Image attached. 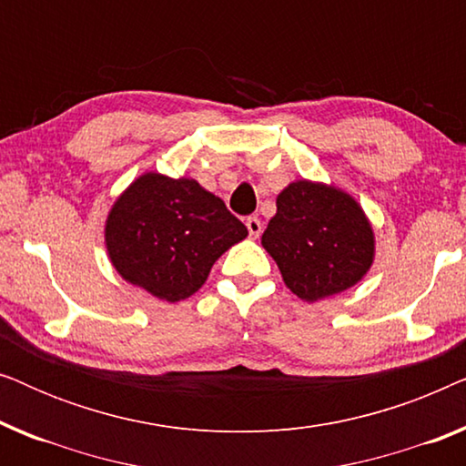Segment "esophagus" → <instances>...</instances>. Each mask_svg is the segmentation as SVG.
<instances>
[{
    "label": "esophagus",
    "mask_w": 466,
    "mask_h": 466,
    "mask_svg": "<svg viewBox=\"0 0 466 466\" xmlns=\"http://www.w3.org/2000/svg\"><path fill=\"white\" fill-rule=\"evenodd\" d=\"M246 227H248V233H250V238H254V239L263 233V222H260L257 216H250V218L246 220Z\"/></svg>",
    "instance_id": "obj_1"
}]
</instances>
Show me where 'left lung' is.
I'll list each match as a JSON object with an SVG mask.
<instances>
[{
  "instance_id": "8db88e82",
  "label": "left lung",
  "mask_w": 466,
  "mask_h": 466,
  "mask_svg": "<svg viewBox=\"0 0 466 466\" xmlns=\"http://www.w3.org/2000/svg\"><path fill=\"white\" fill-rule=\"evenodd\" d=\"M276 206L260 241L299 299L318 301L360 282L373 263L375 244L373 228L352 197L299 180L278 195Z\"/></svg>"
}]
</instances>
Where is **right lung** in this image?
<instances>
[{"mask_svg": "<svg viewBox=\"0 0 466 466\" xmlns=\"http://www.w3.org/2000/svg\"><path fill=\"white\" fill-rule=\"evenodd\" d=\"M248 235L220 197L190 177L139 176L107 214L106 246L127 282L176 303L197 292L209 269Z\"/></svg>", "mask_w": 466, "mask_h": 466, "instance_id": "1", "label": "right lung"}]
</instances>
